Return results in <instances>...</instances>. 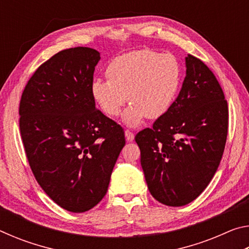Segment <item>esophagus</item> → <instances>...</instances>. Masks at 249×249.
<instances>
[{"mask_svg":"<svg viewBox=\"0 0 249 249\" xmlns=\"http://www.w3.org/2000/svg\"><path fill=\"white\" fill-rule=\"evenodd\" d=\"M125 137H126V141L127 142H133L134 138H135V135L130 132V130L126 129L125 130Z\"/></svg>","mask_w":249,"mask_h":249,"instance_id":"1","label":"esophagus"}]
</instances>
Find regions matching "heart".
<instances>
[{
    "label": "heart",
    "instance_id": "1",
    "mask_svg": "<svg viewBox=\"0 0 249 249\" xmlns=\"http://www.w3.org/2000/svg\"><path fill=\"white\" fill-rule=\"evenodd\" d=\"M105 73L107 80L92 82V96L112 117L120 114L127 101L132 102L123 115L124 123L132 127L147 116L158 119L165 114L176 100L182 80V69L174 54L149 49L133 50L114 58Z\"/></svg>",
    "mask_w": 249,
    "mask_h": 249
}]
</instances>
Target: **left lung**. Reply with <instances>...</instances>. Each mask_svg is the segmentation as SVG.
I'll use <instances>...</instances> for the list:
<instances>
[{"instance_id":"1","label":"left lung","mask_w":249,"mask_h":249,"mask_svg":"<svg viewBox=\"0 0 249 249\" xmlns=\"http://www.w3.org/2000/svg\"><path fill=\"white\" fill-rule=\"evenodd\" d=\"M185 78L170 108L135 137L147 187L156 200L182 206L196 200L220 165L229 107L222 88L200 59L185 57Z\"/></svg>"}]
</instances>
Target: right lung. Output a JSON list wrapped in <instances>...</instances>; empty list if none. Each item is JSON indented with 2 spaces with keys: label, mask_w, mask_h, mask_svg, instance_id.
<instances>
[{
  "label": "right lung",
  "mask_w": 249,
  "mask_h": 249,
  "mask_svg": "<svg viewBox=\"0 0 249 249\" xmlns=\"http://www.w3.org/2000/svg\"><path fill=\"white\" fill-rule=\"evenodd\" d=\"M100 53L62 50L29 79L19 103V129L37 182L54 203L82 213L107 195L124 130L96 109L91 93Z\"/></svg>",
  "instance_id": "right-lung-1"
}]
</instances>
